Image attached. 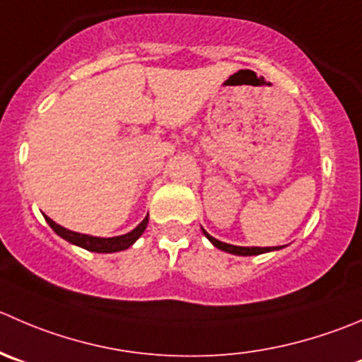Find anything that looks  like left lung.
<instances>
[{
    "instance_id": "left-lung-1",
    "label": "left lung",
    "mask_w": 362,
    "mask_h": 362,
    "mask_svg": "<svg viewBox=\"0 0 362 362\" xmlns=\"http://www.w3.org/2000/svg\"><path fill=\"white\" fill-rule=\"evenodd\" d=\"M203 233H205V237L209 238V240L212 242V244L216 245L217 249H221V251L231 252V255H238V256H252V255H262V252L272 251V249H279V247H240V245H231V244H226V242L217 240V238L210 237V235L206 233L205 230H203Z\"/></svg>"
}]
</instances>
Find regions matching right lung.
Masks as SVG:
<instances>
[{
  "mask_svg": "<svg viewBox=\"0 0 362 362\" xmlns=\"http://www.w3.org/2000/svg\"><path fill=\"white\" fill-rule=\"evenodd\" d=\"M45 221H47L49 226H51L59 237L69 240L70 244H76L79 245V247H84L88 249V251H95V252H117V251H124V249L131 247V245L141 237L146 224H148V216H146L145 219H143L132 231H129V233L125 235H120V237H111V238L92 237V235H83V233H77V231H70L66 230V228L56 224L54 221L49 219L47 216H45Z\"/></svg>",
  "mask_w": 362,
  "mask_h": 362,
  "instance_id": "1",
  "label": "right lung"
}]
</instances>
